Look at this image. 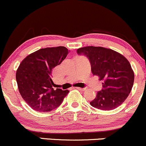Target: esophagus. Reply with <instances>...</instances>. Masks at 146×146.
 Returning <instances> with one entry per match:
<instances>
[{
    "mask_svg": "<svg viewBox=\"0 0 146 146\" xmlns=\"http://www.w3.org/2000/svg\"><path fill=\"white\" fill-rule=\"evenodd\" d=\"M76 88L77 89V90H80V91H85V88H82V87H76Z\"/></svg>",
    "mask_w": 146,
    "mask_h": 146,
    "instance_id": "34e87169",
    "label": "esophagus"
}]
</instances>
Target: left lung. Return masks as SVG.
Masks as SVG:
<instances>
[{"mask_svg": "<svg viewBox=\"0 0 146 146\" xmlns=\"http://www.w3.org/2000/svg\"><path fill=\"white\" fill-rule=\"evenodd\" d=\"M91 64L92 73L102 80L101 91L90 102L92 106L110 110L119 106L131 92L134 73L126 57L117 52L103 47L87 46L78 49Z\"/></svg>", "mask_w": 146, "mask_h": 146, "instance_id": "obj_1", "label": "left lung"}]
</instances>
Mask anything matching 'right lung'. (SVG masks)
Wrapping results in <instances>:
<instances>
[{
    "label": "right lung",
    "instance_id": "add662e5",
    "mask_svg": "<svg viewBox=\"0 0 146 146\" xmlns=\"http://www.w3.org/2000/svg\"><path fill=\"white\" fill-rule=\"evenodd\" d=\"M69 52L63 46L42 48L30 54L20 63L16 72L18 89L32 109L51 111L60 106L68 94V90H54L52 73Z\"/></svg>",
    "mask_w": 146,
    "mask_h": 146
}]
</instances>
